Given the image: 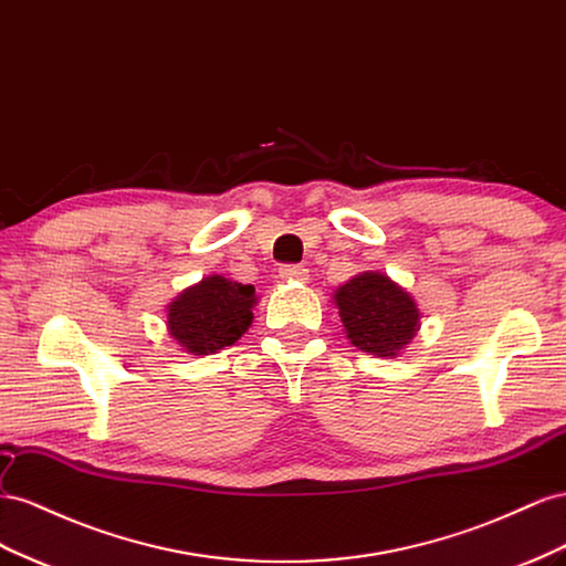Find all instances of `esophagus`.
I'll list each match as a JSON object with an SVG mask.
<instances>
[{"label":"esophagus","mask_w":566,"mask_h":566,"mask_svg":"<svg viewBox=\"0 0 566 566\" xmlns=\"http://www.w3.org/2000/svg\"><path fill=\"white\" fill-rule=\"evenodd\" d=\"M280 277L289 280V282H305L308 280V270H305L303 265H282Z\"/></svg>","instance_id":"34e87169"}]
</instances>
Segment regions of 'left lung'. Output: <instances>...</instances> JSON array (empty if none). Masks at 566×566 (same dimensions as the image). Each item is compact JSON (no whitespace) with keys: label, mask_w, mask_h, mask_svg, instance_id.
Segmentation results:
<instances>
[{"label":"left lung","mask_w":566,"mask_h":566,"mask_svg":"<svg viewBox=\"0 0 566 566\" xmlns=\"http://www.w3.org/2000/svg\"><path fill=\"white\" fill-rule=\"evenodd\" d=\"M338 317L353 346L396 358L419 329L415 298L381 272H360L334 292Z\"/></svg>","instance_id":"obj_1"}]
</instances>
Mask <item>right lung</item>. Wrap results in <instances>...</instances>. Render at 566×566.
Segmentation results:
<instances>
[{
  "instance_id": "obj_1",
  "label": "right lung",
  "mask_w": 566,
  "mask_h": 566,
  "mask_svg": "<svg viewBox=\"0 0 566 566\" xmlns=\"http://www.w3.org/2000/svg\"><path fill=\"white\" fill-rule=\"evenodd\" d=\"M255 303L253 284L211 274L168 305V332L191 355L218 353L251 327Z\"/></svg>"
}]
</instances>
